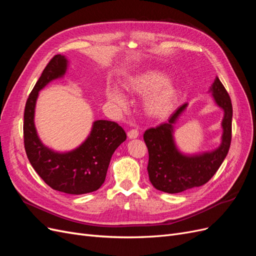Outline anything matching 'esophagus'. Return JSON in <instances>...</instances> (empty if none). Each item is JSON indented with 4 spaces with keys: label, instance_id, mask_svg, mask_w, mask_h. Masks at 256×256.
<instances>
[{
    "label": "esophagus",
    "instance_id": "obj_1",
    "mask_svg": "<svg viewBox=\"0 0 256 256\" xmlns=\"http://www.w3.org/2000/svg\"><path fill=\"white\" fill-rule=\"evenodd\" d=\"M127 136L129 138H136L138 136V131L136 129H131L128 131Z\"/></svg>",
    "mask_w": 256,
    "mask_h": 256
}]
</instances>
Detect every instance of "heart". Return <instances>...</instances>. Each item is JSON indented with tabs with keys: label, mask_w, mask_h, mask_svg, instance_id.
I'll return each instance as SVG.
<instances>
[{
	"label": "heart",
	"mask_w": 256,
	"mask_h": 256,
	"mask_svg": "<svg viewBox=\"0 0 256 256\" xmlns=\"http://www.w3.org/2000/svg\"><path fill=\"white\" fill-rule=\"evenodd\" d=\"M166 74L157 70H148L130 76L125 82V88L141 96H150L145 100V110L152 118H164L172 110L177 100V90L172 83H166ZM106 97L120 106H125L127 100L122 92L115 88H106Z\"/></svg>",
	"instance_id": "b5f03b06"
}]
</instances>
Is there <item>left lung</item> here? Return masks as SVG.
<instances>
[{
	"instance_id": "1",
	"label": "left lung",
	"mask_w": 256,
	"mask_h": 256,
	"mask_svg": "<svg viewBox=\"0 0 256 256\" xmlns=\"http://www.w3.org/2000/svg\"><path fill=\"white\" fill-rule=\"evenodd\" d=\"M210 92L216 104L224 111L222 120V142L216 150L194 156L178 152L173 140V125L187 104L171 115L168 122L144 132V142L148 150L150 180L154 188L166 193H180L205 184L218 171L228 152L232 141L233 106L228 92L216 76Z\"/></svg>"
}]
</instances>
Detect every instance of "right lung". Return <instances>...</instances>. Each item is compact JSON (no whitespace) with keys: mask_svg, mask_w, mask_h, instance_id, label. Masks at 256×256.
I'll use <instances>...</instances> for the list:
<instances>
[{"mask_svg":"<svg viewBox=\"0 0 256 256\" xmlns=\"http://www.w3.org/2000/svg\"><path fill=\"white\" fill-rule=\"evenodd\" d=\"M66 69V58L54 56L30 92L23 122L24 148L30 164L49 187L68 194H84L102 187L112 154L127 136L118 122L100 120L94 122L84 143L72 152H56L42 143L34 125L38 92L63 76Z\"/></svg>","mask_w":256,"mask_h":256,"instance_id":"1","label":"right lung"}]
</instances>
